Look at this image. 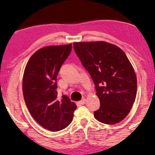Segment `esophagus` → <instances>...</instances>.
<instances>
[{
  "mask_svg": "<svg viewBox=\"0 0 155 155\" xmlns=\"http://www.w3.org/2000/svg\"><path fill=\"white\" fill-rule=\"evenodd\" d=\"M86 101H87V99L84 98V99H82L81 101H80V103L81 104H85Z\"/></svg>",
  "mask_w": 155,
  "mask_h": 155,
  "instance_id": "obj_1",
  "label": "esophagus"
}]
</instances>
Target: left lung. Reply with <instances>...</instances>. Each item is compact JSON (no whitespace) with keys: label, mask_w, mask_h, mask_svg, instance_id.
I'll use <instances>...</instances> for the list:
<instances>
[{"label":"left lung","mask_w":155,"mask_h":155,"mask_svg":"<svg viewBox=\"0 0 155 155\" xmlns=\"http://www.w3.org/2000/svg\"><path fill=\"white\" fill-rule=\"evenodd\" d=\"M82 64L95 84L100 108L95 118L106 124H116L130 112L137 93V78L126 54L106 41L74 42Z\"/></svg>","instance_id":"1"}]
</instances>
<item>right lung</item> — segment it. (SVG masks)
<instances>
[{"label": "right lung", "mask_w": 155, "mask_h": 155, "mask_svg": "<svg viewBox=\"0 0 155 155\" xmlns=\"http://www.w3.org/2000/svg\"><path fill=\"white\" fill-rule=\"evenodd\" d=\"M71 50V44L40 48L29 59L23 75L22 92L29 113L40 126L54 132L71 124L77 108L65 95L57 97V75Z\"/></svg>", "instance_id": "1"}]
</instances>
